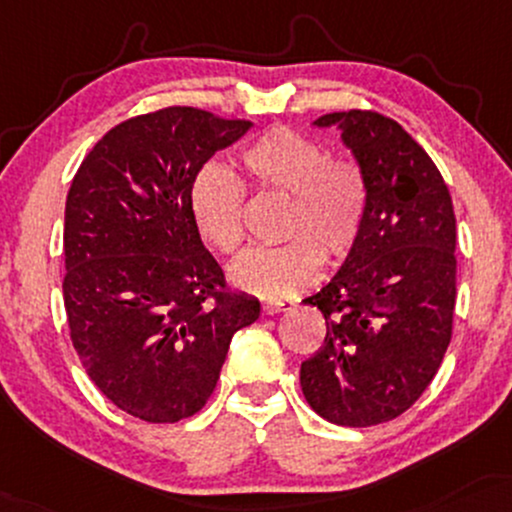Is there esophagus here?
<instances>
[{"label":"esophagus","instance_id":"34e87169","mask_svg":"<svg viewBox=\"0 0 512 512\" xmlns=\"http://www.w3.org/2000/svg\"><path fill=\"white\" fill-rule=\"evenodd\" d=\"M293 300H264L262 312L264 315H279L283 310H291Z\"/></svg>","mask_w":512,"mask_h":512}]
</instances>
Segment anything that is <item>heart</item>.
Segmentation results:
<instances>
[{
  "instance_id": "1",
  "label": "heart",
  "mask_w": 512,
  "mask_h": 512,
  "mask_svg": "<svg viewBox=\"0 0 512 512\" xmlns=\"http://www.w3.org/2000/svg\"><path fill=\"white\" fill-rule=\"evenodd\" d=\"M240 162L257 188L291 195V202L281 224L286 243L245 252L231 267V283L260 298H286L315 281L322 262H341L360 238L369 195L365 174L291 128L260 135ZM188 205L207 245L224 255L243 245V190L224 166L205 164L197 171Z\"/></svg>"
}]
</instances>
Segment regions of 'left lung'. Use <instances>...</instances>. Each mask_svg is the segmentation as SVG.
Returning <instances> with one entry per match:
<instances>
[{
  "label": "left lung",
  "mask_w": 512,
  "mask_h": 512,
  "mask_svg": "<svg viewBox=\"0 0 512 512\" xmlns=\"http://www.w3.org/2000/svg\"><path fill=\"white\" fill-rule=\"evenodd\" d=\"M367 181L360 238L322 291V348L300 365L310 408L341 427L403 415L439 372L455 307V214L446 183L403 126L377 112L324 114Z\"/></svg>",
  "instance_id": "8db88e82"
}]
</instances>
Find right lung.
Instances as JSON below:
<instances>
[{
    "mask_svg": "<svg viewBox=\"0 0 512 512\" xmlns=\"http://www.w3.org/2000/svg\"><path fill=\"white\" fill-rule=\"evenodd\" d=\"M250 121L169 107L119 123L73 176L64 305L92 384L145 422L202 410L260 300L224 291L190 217V183Z\"/></svg>",
    "mask_w": 512,
    "mask_h": 512,
    "instance_id": "1",
    "label": "right lung"
}]
</instances>
